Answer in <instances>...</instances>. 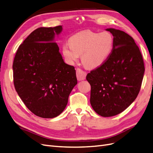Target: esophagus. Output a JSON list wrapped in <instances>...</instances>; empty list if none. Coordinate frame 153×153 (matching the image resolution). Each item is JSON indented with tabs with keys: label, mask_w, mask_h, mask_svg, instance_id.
<instances>
[{
	"label": "esophagus",
	"mask_w": 153,
	"mask_h": 153,
	"mask_svg": "<svg viewBox=\"0 0 153 153\" xmlns=\"http://www.w3.org/2000/svg\"><path fill=\"white\" fill-rule=\"evenodd\" d=\"M76 77L78 81H81L85 79L86 77V72L83 71L80 68H77L76 69Z\"/></svg>",
	"instance_id": "34e87169"
}]
</instances>
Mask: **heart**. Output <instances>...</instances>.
<instances>
[{
  "mask_svg": "<svg viewBox=\"0 0 153 153\" xmlns=\"http://www.w3.org/2000/svg\"><path fill=\"white\" fill-rule=\"evenodd\" d=\"M114 47V38L110 32L84 30L71 36L64 45L62 55L69 64L76 62L81 55L82 62L88 68H96L108 59Z\"/></svg>",
  "mask_w": 153,
  "mask_h": 153,
  "instance_id": "obj_1",
  "label": "heart"
}]
</instances>
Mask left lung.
<instances>
[{"instance_id": "8db88e82", "label": "left lung", "mask_w": 153, "mask_h": 153, "mask_svg": "<svg viewBox=\"0 0 153 153\" xmlns=\"http://www.w3.org/2000/svg\"><path fill=\"white\" fill-rule=\"evenodd\" d=\"M114 36V47L102 65L88 73L90 102L102 117L117 115L137 97L145 68L139 48L133 38L122 30L106 29Z\"/></svg>"}]
</instances>
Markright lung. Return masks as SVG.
Here are the masks:
<instances>
[{
    "instance_id": "1",
    "label": "right lung",
    "mask_w": 153,
    "mask_h": 153,
    "mask_svg": "<svg viewBox=\"0 0 153 153\" xmlns=\"http://www.w3.org/2000/svg\"><path fill=\"white\" fill-rule=\"evenodd\" d=\"M62 30L61 25L36 29L19 46L14 59L17 93L29 110L42 118L61 114L77 84L75 68L64 62L54 41Z\"/></svg>"
}]
</instances>
